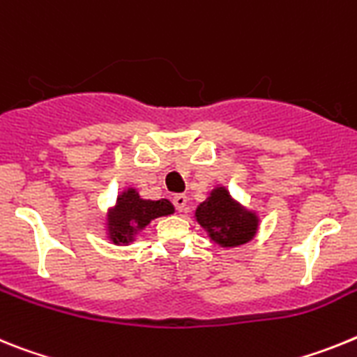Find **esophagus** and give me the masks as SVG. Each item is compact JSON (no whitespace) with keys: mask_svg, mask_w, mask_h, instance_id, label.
Segmentation results:
<instances>
[{"mask_svg":"<svg viewBox=\"0 0 357 357\" xmlns=\"http://www.w3.org/2000/svg\"><path fill=\"white\" fill-rule=\"evenodd\" d=\"M172 203H174L176 210L178 212H187V204H188V197L183 196V194H178V196L172 197Z\"/></svg>","mask_w":357,"mask_h":357,"instance_id":"34e87169","label":"esophagus"}]
</instances>
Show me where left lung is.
Wrapping results in <instances>:
<instances>
[{
	"label": "left lung",
	"instance_id": "obj_1",
	"mask_svg": "<svg viewBox=\"0 0 357 357\" xmlns=\"http://www.w3.org/2000/svg\"><path fill=\"white\" fill-rule=\"evenodd\" d=\"M197 225L213 244L237 248L250 243L259 231L260 217L255 210L238 203L225 185H217L194 212Z\"/></svg>",
	"mask_w": 357,
	"mask_h": 357
}]
</instances>
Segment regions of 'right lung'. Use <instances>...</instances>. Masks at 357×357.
<instances>
[{
	"mask_svg": "<svg viewBox=\"0 0 357 357\" xmlns=\"http://www.w3.org/2000/svg\"><path fill=\"white\" fill-rule=\"evenodd\" d=\"M172 213L174 204L169 199H144L140 192L129 187L120 192L116 203L105 213L104 230L111 243L116 246H127L135 243L151 221Z\"/></svg>",
	"mask_w": 357,
	"mask_h": 357,
	"instance_id": "right-lung-1",
	"label": "right lung"
}]
</instances>
